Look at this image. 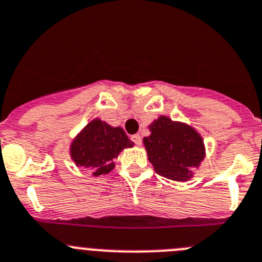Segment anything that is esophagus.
Here are the masks:
<instances>
[{"label": "esophagus", "mask_w": 262, "mask_h": 262, "mask_svg": "<svg viewBox=\"0 0 262 262\" xmlns=\"http://www.w3.org/2000/svg\"><path fill=\"white\" fill-rule=\"evenodd\" d=\"M131 140L136 144V145H141L143 140H141V136L140 135H133L131 136Z\"/></svg>", "instance_id": "esophagus-1"}]
</instances>
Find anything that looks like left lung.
<instances>
[{"label":"left lung","mask_w":262,"mask_h":262,"mask_svg":"<svg viewBox=\"0 0 262 262\" xmlns=\"http://www.w3.org/2000/svg\"><path fill=\"white\" fill-rule=\"evenodd\" d=\"M149 129L150 135L143 143L156 172L172 181H188L192 167H198L205 156L201 136L192 127L164 115Z\"/></svg>","instance_id":"1"}]
</instances>
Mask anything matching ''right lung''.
I'll list each match as a JSON object with an SVG mask.
<instances>
[{
	"label": "right lung",
	"mask_w": 262,
	"mask_h": 262,
	"mask_svg": "<svg viewBox=\"0 0 262 262\" xmlns=\"http://www.w3.org/2000/svg\"><path fill=\"white\" fill-rule=\"evenodd\" d=\"M134 143L121 127H112L95 119L76 136L71 144V157L78 166L90 167L93 175L107 174L114 169L113 160L122 149L131 148Z\"/></svg>",
	"instance_id": "right-lung-1"
}]
</instances>
